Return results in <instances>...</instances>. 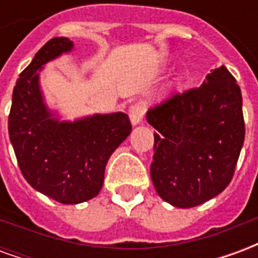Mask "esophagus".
Here are the masks:
<instances>
[{
	"label": "esophagus",
	"instance_id": "34e87169",
	"mask_svg": "<svg viewBox=\"0 0 258 258\" xmlns=\"http://www.w3.org/2000/svg\"><path fill=\"white\" fill-rule=\"evenodd\" d=\"M146 112V105L145 102H137L134 103L133 106L130 107L128 114H130V120H131V123L133 125H137V124H140L142 121V118L145 116Z\"/></svg>",
	"mask_w": 258,
	"mask_h": 258
}]
</instances>
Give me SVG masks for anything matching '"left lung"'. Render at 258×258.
I'll return each instance as SVG.
<instances>
[{
	"mask_svg": "<svg viewBox=\"0 0 258 258\" xmlns=\"http://www.w3.org/2000/svg\"><path fill=\"white\" fill-rule=\"evenodd\" d=\"M155 133L151 177L163 200L189 209L227 188L244 141L242 92L225 66L203 84L152 107Z\"/></svg>",
	"mask_w": 258,
	"mask_h": 258,
	"instance_id": "left-lung-1",
	"label": "left lung"
}]
</instances>
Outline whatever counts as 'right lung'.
<instances>
[{"label":"right lung","instance_id":"add662e5","mask_svg":"<svg viewBox=\"0 0 258 258\" xmlns=\"http://www.w3.org/2000/svg\"><path fill=\"white\" fill-rule=\"evenodd\" d=\"M72 49L73 41L55 37L36 53L16 81L8 118L9 140L25 179L63 205H77L99 194L109 157L133 128L121 112L76 121H59L49 112L40 72Z\"/></svg>","mask_w":258,"mask_h":258}]
</instances>
